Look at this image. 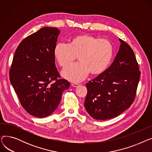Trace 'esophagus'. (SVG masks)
<instances>
[{
  "mask_svg": "<svg viewBox=\"0 0 152 152\" xmlns=\"http://www.w3.org/2000/svg\"><path fill=\"white\" fill-rule=\"evenodd\" d=\"M80 85H81L80 84H77V83H73V84H71V86H73V87H77Z\"/></svg>",
  "mask_w": 152,
  "mask_h": 152,
  "instance_id": "esophagus-1",
  "label": "esophagus"
}]
</instances>
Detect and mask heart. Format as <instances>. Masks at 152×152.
I'll list each match as a JSON object with an SVG mask.
<instances>
[{
  "label": "heart",
  "mask_w": 152,
  "mask_h": 152,
  "mask_svg": "<svg viewBox=\"0 0 152 152\" xmlns=\"http://www.w3.org/2000/svg\"><path fill=\"white\" fill-rule=\"evenodd\" d=\"M53 55L63 68L70 65L78 57L79 63L61 72L63 77L67 80L77 83L84 80L90 73L99 75L107 69L113 58V46L107 39L82 34L72 39L69 45L57 43Z\"/></svg>",
  "instance_id": "heart-1"
}]
</instances>
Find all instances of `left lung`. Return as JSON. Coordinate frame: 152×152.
Wrapping results in <instances>:
<instances>
[{"label":"left lung","mask_w":152,"mask_h":152,"mask_svg":"<svg viewBox=\"0 0 152 152\" xmlns=\"http://www.w3.org/2000/svg\"><path fill=\"white\" fill-rule=\"evenodd\" d=\"M119 51L111 66L86 84L84 107L94 119L113 118L133 103L140 76L131 47L121 39Z\"/></svg>","instance_id":"left-lung-1"}]
</instances>
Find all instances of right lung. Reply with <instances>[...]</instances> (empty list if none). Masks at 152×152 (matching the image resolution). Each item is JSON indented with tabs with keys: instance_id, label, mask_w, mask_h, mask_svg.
Listing matches in <instances>:
<instances>
[{
	"instance_id": "1",
	"label": "right lung",
	"mask_w": 152,
	"mask_h": 152,
	"mask_svg": "<svg viewBox=\"0 0 152 152\" xmlns=\"http://www.w3.org/2000/svg\"><path fill=\"white\" fill-rule=\"evenodd\" d=\"M60 30L44 27L24 39L14 54L10 81L23 107L37 118L50 115L58 107L69 83L55 65L53 49Z\"/></svg>"
}]
</instances>
